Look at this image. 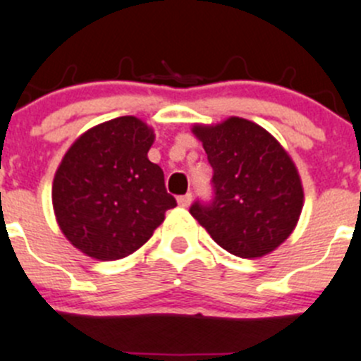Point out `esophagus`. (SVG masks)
Masks as SVG:
<instances>
[{
  "mask_svg": "<svg viewBox=\"0 0 361 361\" xmlns=\"http://www.w3.org/2000/svg\"><path fill=\"white\" fill-rule=\"evenodd\" d=\"M191 198H192L191 192H185V195H182V196H179V198H177V202H179L180 207H189V203H191Z\"/></svg>",
  "mask_w": 361,
  "mask_h": 361,
  "instance_id": "esophagus-1",
  "label": "esophagus"
}]
</instances>
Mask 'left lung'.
<instances>
[{
  "label": "left lung",
  "mask_w": 361,
  "mask_h": 361,
  "mask_svg": "<svg viewBox=\"0 0 361 361\" xmlns=\"http://www.w3.org/2000/svg\"><path fill=\"white\" fill-rule=\"evenodd\" d=\"M192 133L214 170V196L196 200L191 216L238 258L272 252L295 230L303 207L300 176L288 152L269 131L242 117L195 126Z\"/></svg>",
  "instance_id": "obj_1"
}]
</instances>
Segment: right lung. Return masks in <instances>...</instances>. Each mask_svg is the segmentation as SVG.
<instances>
[{"label": "right lung", "instance_id": "obj_1", "mask_svg": "<svg viewBox=\"0 0 361 361\" xmlns=\"http://www.w3.org/2000/svg\"><path fill=\"white\" fill-rule=\"evenodd\" d=\"M152 142L147 124L124 116L85 131L64 154L52 205L64 237L91 258L135 252L177 205L163 170L147 158Z\"/></svg>", "mask_w": 361, "mask_h": 361}]
</instances>
